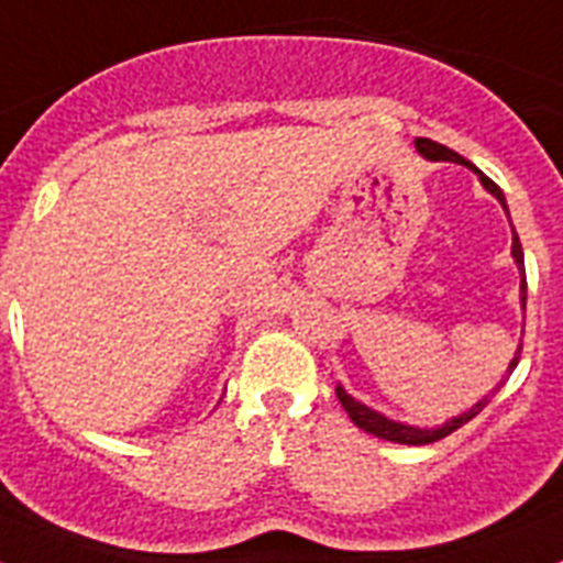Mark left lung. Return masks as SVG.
Returning a JSON list of instances; mask_svg holds the SVG:
<instances>
[{
	"label": "left lung",
	"instance_id": "8db88e82",
	"mask_svg": "<svg viewBox=\"0 0 563 563\" xmlns=\"http://www.w3.org/2000/svg\"><path fill=\"white\" fill-rule=\"evenodd\" d=\"M415 146H417V152H420L422 157H429V161H451V163H460V166H467V168H471V172L479 174L482 186H485L487 191L494 194L496 200L501 202V208H505V211H507V202H505V194H501V188L496 186V183L490 180V177H485V174H482L479 168L474 166V163L465 161L462 154L451 152L449 146H442V143H437V141H429V137H417ZM507 217H510V213H507ZM514 258H516V265H519V271H521V307H527L525 253H521V242H519V236H516V231H514ZM519 355H521V343H519V352H516V357H514V361H510V366H507V375H510V372L516 369V363H519ZM501 386H505V380H501L499 386H496V389L490 391V395H496V391H499ZM335 395H338V400H341L343 411L350 415V420L355 422L357 429H363V431H366V434L380 437V440L400 442V445H429V442H437V440H442V437L454 434V431L462 429V426H465L467 420H474V417L479 415L482 409H485L487 400H490V397H482V400L476 402L474 409H471V411H462V415L454 417V420L442 422L440 429H415V426H402V422H395V420H389V417L377 415V411H372L369 406H363V402H357L355 397L346 395V391H343V386H338Z\"/></svg>",
	"mask_w": 563,
	"mask_h": 563
}]
</instances>
